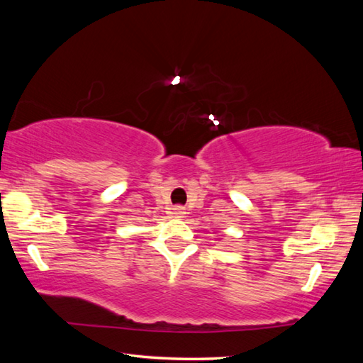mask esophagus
I'll return each instance as SVG.
<instances>
[{
  "label": "esophagus",
  "instance_id": "esophagus-1",
  "mask_svg": "<svg viewBox=\"0 0 363 363\" xmlns=\"http://www.w3.org/2000/svg\"><path fill=\"white\" fill-rule=\"evenodd\" d=\"M173 215H174V217H177V218H182L184 215H186V209H184L182 206H174L173 207Z\"/></svg>",
  "mask_w": 363,
  "mask_h": 363
}]
</instances>
